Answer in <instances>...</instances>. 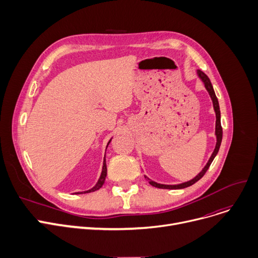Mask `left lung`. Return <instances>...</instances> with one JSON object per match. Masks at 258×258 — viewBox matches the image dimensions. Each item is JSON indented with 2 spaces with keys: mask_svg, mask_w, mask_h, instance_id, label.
<instances>
[{
  "mask_svg": "<svg viewBox=\"0 0 258 258\" xmlns=\"http://www.w3.org/2000/svg\"><path fill=\"white\" fill-rule=\"evenodd\" d=\"M197 74L199 76V78L203 81V84H204L207 92L209 93V96L212 100V104H213V108H214V112H215V137H216V144H215V147H214V151L212 153V155L210 156L207 164L203 167V169L196 175V177L194 179H191L190 181H187V182H184V183H181V184H177V185H166V184H160V183H157L153 180H151L150 178H147V181L148 183H150L152 186L154 187H157V188H162V189H182V188H186L188 186H191L194 185L196 182H198L203 175H204L206 173V171L208 170L209 166L211 165L213 159L215 158V156L218 155L219 153V150H220V146H221V143H222V138H223V128H222V125H221V111H220V104H219V100L218 98H216V95L214 93V90H213V87L211 85V81L210 79L208 78V76L203 72L201 70H197Z\"/></svg>",
  "mask_w": 258,
  "mask_h": 258,
  "instance_id": "left-lung-1",
  "label": "left lung"
}]
</instances>
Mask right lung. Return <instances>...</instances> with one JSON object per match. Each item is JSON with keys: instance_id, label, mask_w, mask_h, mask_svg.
<instances>
[{"instance_id": "right-lung-1", "label": "right lung", "mask_w": 258, "mask_h": 258, "mask_svg": "<svg viewBox=\"0 0 258 258\" xmlns=\"http://www.w3.org/2000/svg\"><path fill=\"white\" fill-rule=\"evenodd\" d=\"M112 141V138L110 139V141L107 142V144H106V147L108 146V144H110V142ZM106 151V150H105ZM106 172H107V170H106V162H105V155H104V158H103V164H102V170H101V174H100V177H99V179H98V181H97V183L95 184L91 189H89V190H86V191H79V192H75V195H81V194H90V192H93V191H96V190H98V189H100L101 187H102V185L104 184V180H105V178H106Z\"/></svg>"}]
</instances>
